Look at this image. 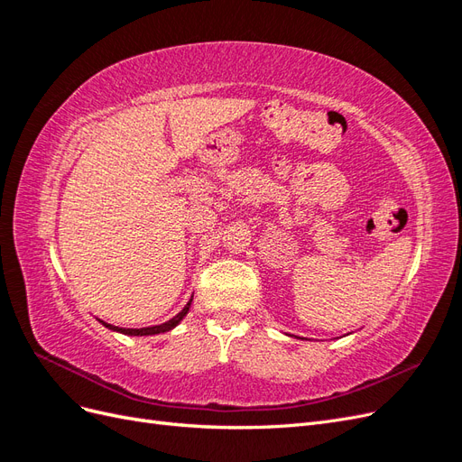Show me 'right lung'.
Wrapping results in <instances>:
<instances>
[{"label":"right lung","instance_id":"1","mask_svg":"<svg viewBox=\"0 0 462 462\" xmlns=\"http://www.w3.org/2000/svg\"><path fill=\"white\" fill-rule=\"evenodd\" d=\"M190 302H192V299L187 302V306L183 310H180L177 316H173L171 319H167L165 324H160V326H152V328H141V329H129V328H117V326H111V324H106V321H102V324L107 328V329H111V331H119V333H123V335H158V333H165V331H170V329H173L180 319H183L185 316H187V312H189V309H190Z\"/></svg>","mask_w":462,"mask_h":462}]
</instances>
